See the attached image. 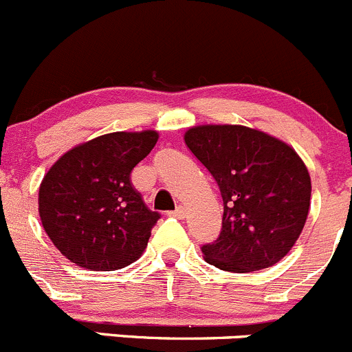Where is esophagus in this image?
<instances>
[{
    "instance_id": "1",
    "label": "esophagus",
    "mask_w": 352,
    "mask_h": 352,
    "mask_svg": "<svg viewBox=\"0 0 352 352\" xmlns=\"http://www.w3.org/2000/svg\"><path fill=\"white\" fill-rule=\"evenodd\" d=\"M169 215H171V217H176V219H183L184 215H186V210H184V207H176V210H173V212H169Z\"/></svg>"
}]
</instances>
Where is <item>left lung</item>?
I'll list each match as a JSON object with an SVG mask.
<instances>
[{"mask_svg": "<svg viewBox=\"0 0 352 352\" xmlns=\"http://www.w3.org/2000/svg\"><path fill=\"white\" fill-rule=\"evenodd\" d=\"M224 201L222 229L201 246L205 262L228 272L276 265L298 241L309 210L311 179L294 148L241 124H201L184 133Z\"/></svg>", "mask_w": 352, "mask_h": 352, "instance_id": "1", "label": "left lung"}]
</instances>
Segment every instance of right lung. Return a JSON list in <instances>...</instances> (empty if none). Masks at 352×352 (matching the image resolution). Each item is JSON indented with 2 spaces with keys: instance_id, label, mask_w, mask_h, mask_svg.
Instances as JSON below:
<instances>
[{
  "instance_id": "obj_1",
  "label": "right lung",
  "mask_w": 352,
  "mask_h": 352,
  "mask_svg": "<svg viewBox=\"0 0 352 352\" xmlns=\"http://www.w3.org/2000/svg\"><path fill=\"white\" fill-rule=\"evenodd\" d=\"M157 131H114L58 159L39 188V215L53 245L78 267L118 270L140 258L161 214L131 184Z\"/></svg>"
}]
</instances>
